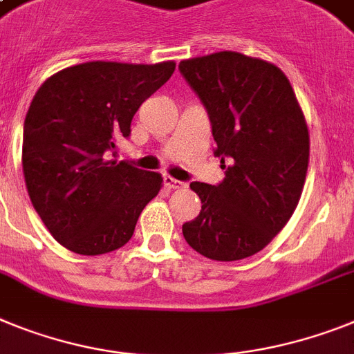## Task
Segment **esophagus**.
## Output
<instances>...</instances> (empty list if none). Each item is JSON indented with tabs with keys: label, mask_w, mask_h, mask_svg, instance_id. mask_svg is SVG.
Returning a JSON list of instances; mask_svg holds the SVG:
<instances>
[{
	"label": "esophagus",
	"mask_w": 354,
	"mask_h": 354,
	"mask_svg": "<svg viewBox=\"0 0 354 354\" xmlns=\"http://www.w3.org/2000/svg\"><path fill=\"white\" fill-rule=\"evenodd\" d=\"M163 183L167 189H185V183L180 182V180H174L172 176H163Z\"/></svg>",
	"instance_id": "esophagus-1"
}]
</instances>
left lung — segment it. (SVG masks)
<instances>
[{
    "label": "left lung",
    "instance_id": "1",
    "mask_svg": "<svg viewBox=\"0 0 354 354\" xmlns=\"http://www.w3.org/2000/svg\"><path fill=\"white\" fill-rule=\"evenodd\" d=\"M178 70L209 113L225 169L218 185L191 183L201 210L183 223V237L209 259H245L283 230L301 200L310 162L304 115L272 62L218 52Z\"/></svg>",
    "mask_w": 354,
    "mask_h": 354
}]
</instances>
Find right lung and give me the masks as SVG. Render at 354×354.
<instances>
[{
    "label": "right lung",
    "mask_w": 354,
    "mask_h": 354,
    "mask_svg": "<svg viewBox=\"0 0 354 354\" xmlns=\"http://www.w3.org/2000/svg\"><path fill=\"white\" fill-rule=\"evenodd\" d=\"M176 64L93 61L43 82L23 127V174L35 212L68 250L100 255L131 239L162 176L108 160L145 99ZM115 156V153H113Z\"/></svg>",
    "instance_id": "obj_1"
}]
</instances>
